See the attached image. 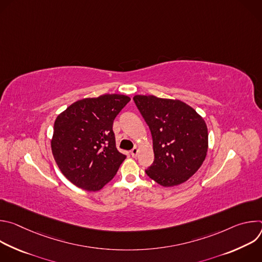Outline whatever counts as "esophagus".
I'll return each instance as SVG.
<instances>
[{"label":"esophagus","instance_id":"34e87169","mask_svg":"<svg viewBox=\"0 0 262 262\" xmlns=\"http://www.w3.org/2000/svg\"><path fill=\"white\" fill-rule=\"evenodd\" d=\"M138 152H139V149H138L137 147H134V148L132 149V150H130V155H132V157H134V158L137 157Z\"/></svg>","mask_w":262,"mask_h":262}]
</instances>
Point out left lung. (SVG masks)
Returning <instances> with one entry per match:
<instances>
[{
    "label": "left lung",
    "instance_id": "left-lung-1",
    "mask_svg": "<svg viewBox=\"0 0 262 262\" xmlns=\"http://www.w3.org/2000/svg\"><path fill=\"white\" fill-rule=\"evenodd\" d=\"M134 101L152 136L155 161L146 174L163 186L188 180L207 152L208 134L202 117L180 100L136 95Z\"/></svg>",
    "mask_w": 262,
    "mask_h": 262
}]
</instances>
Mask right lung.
Instances as JSON below:
<instances>
[{"mask_svg":"<svg viewBox=\"0 0 262 262\" xmlns=\"http://www.w3.org/2000/svg\"><path fill=\"white\" fill-rule=\"evenodd\" d=\"M129 100L120 94L85 98L57 117L53 156L65 177L79 188L100 190L125 160L116 148L113 122Z\"/></svg>","mask_w":262,"mask_h":262,"instance_id":"1","label":"right lung"}]
</instances>
